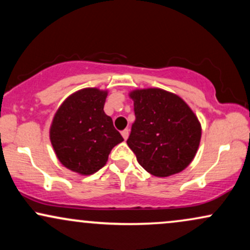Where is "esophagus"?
<instances>
[{
    "instance_id": "34e87169",
    "label": "esophagus",
    "mask_w": 250,
    "mask_h": 250,
    "mask_svg": "<svg viewBox=\"0 0 250 250\" xmlns=\"http://www.w3.org/2000/svg\"><path fill=\"white\" fill-rule=\"evenodd\" d=\"M121 134H122L123 139L127 140V139H128V136H129V129H125V130H122V131H121Z\"/></svg>"
}]
</instances>
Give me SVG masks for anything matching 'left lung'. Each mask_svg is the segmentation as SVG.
<instances>
[{
    "mask_svg": "<svg viewBox=\"0 0 250 250\" xmlns=\"http://www.w3.org/2000/svg\"><path fill=\"white\" fill-rule=\"evenodd\" d=\"M135 122L127 140L137 162L148 173L167 177L193 161L201 140V125L181 97L159 88L134 90Z\"/></svg>",
    "mask_w": 250,
    "mask_h": 250,
    "instance_id": "1",
    "label": "left lung"
}]
</instances>
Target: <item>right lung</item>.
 Returning <instances> with one entry per match:
<instances>
[{
    "mask_svg": "<svg viewBox=\"0 0 250 250\" xmlns=\"http://www.w3.org/2000/svg\"><path fill=\"white\" fill-rule=\"evenodd\" d=\"M107 91L85 88L62 103L50 127L57 159L81 175H91L107 162L111 149L123 141L110 116L105 115Z\"/></svg>",
    "mask_w": 250,
    "mask_h": 250,
    "instance_id": "add662e5",
    "label": "right lung"
}]
</instances>
